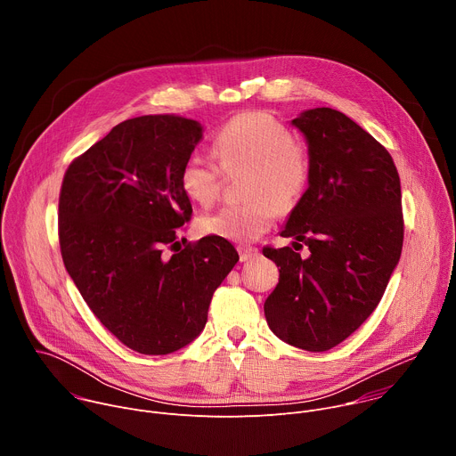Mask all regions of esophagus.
I'll return each instance as SVG.
<instances>
[{"label": "esophagus", "mask_w": 456, "mask_h": 456, "mask_svg": "<svg viewBox=\"0 0 456 456\" xmlns=\"http://www.w3.org/2000/svg\"><path fill=\"white\" fill-rule=\"evenodd\" d=\"M238 252H240V262H250V259H254L257 256L259 250L250 245H240Z\"/></svg>", "instance_id": "obj_1"}]
</instances>
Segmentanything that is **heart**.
<instances>
[{"label": "heart", "instance_id": "b5f03b06", "mask_svg": "<svg viewBox=\"0 0 456 456\" xmlns=\"http://www.w3.org/2000/svg\"><path fill=\"white\" fill-rule=\"evenodd\" d=\"M215 151L225 171L250 167L245 204L225 206L199 222L202 234L234 243L264 236L281 211L294 209L310 183L308 153L296 144L290 129L265 111L232 117L215 137ZM222 167L202 155L189 157L180 171V185L191 200L211 204L222 187Z\"/></svg>", "mask_w": 456, "mask_h": 456}]
</instances>
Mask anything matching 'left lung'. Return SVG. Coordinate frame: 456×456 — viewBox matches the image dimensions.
Instances as JSON below:
<instances>
[{
	"mask_svg": "<svg viewBox=\"0 0 456 456\" xmlns=\"http://www.w3.org/2000/svg\"><path fill=\"white\" fill-rule=\"evenodd\" d=\"M290 124L306 141L312 176L281 231L295 248H264L280 267L264 310L281 341L327 352L370 317L399 264L401 178L386 148L338 110H305ZM301 242L311 250L303 258Z\"/></svg>",
	"mask_w": 456,
	"mask_h": 456,
	"instance_id": "left-lung-1",
	"label": "left lung"
}]
</instances>
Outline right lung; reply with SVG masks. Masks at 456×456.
I'll return each mask as SVG.
<instances>
[{"instance_id": "1", "label": "right lung", "mask_w": 456, "mask_h": 456, "mask_svg": "<svg viewBox=\"0 0 456 456\" xmlns=\"http://www.w3.org/2000/svg\"><path fill=\"white\" fill-rule=\"evenodd\" d=\"M202 124L144 115L117 124L64 173L59 243L64 267L104 327L127 348L166 355L200 336L236 248L206 236L176 250L191 218L180 171ZM175 252L164 255L163 247Z\"/></svg>"}]
</instances>
